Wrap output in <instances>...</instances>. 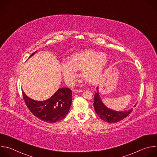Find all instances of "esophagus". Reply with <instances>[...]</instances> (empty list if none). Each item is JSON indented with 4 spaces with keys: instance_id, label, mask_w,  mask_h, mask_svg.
<instances>
[{
    "instance_id": "1",
    "label": "esophagus",
    "mask_w": 157,
    "mask_h": 157,
    "mask_svg": "<svg viewBox=\"0 0 157 157\" xmlns=\"http://www.w3.org/2000/svg\"><path fill=\"white\" fill-rule=\"evenodd\" d=\"M82 91L81 89H75V90L73 91V94H76L78 93H81Z\"/></svg>"
}]
</instances>
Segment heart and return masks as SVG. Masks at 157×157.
Returning <instances> with one entry per match:
<instances>
[{
  "label": "heart",
  "instance_id": "heart-1",
  "mask_svg": "<svg viewBox=\"0 0 157 157\" xmlns=\"http://www.w3.org/2000/svg\"><path fill=\"white\" fill-rule=\"evenodd\" d=\"M108 63L107 55L91 49L81 50L70 56L68 62L61 66V72L68 84H72L81 70V77L88 84H98L101 80Z\"/></svg>",
  "mask_w": 157,
  "mask_h": 157
}]
</instances>
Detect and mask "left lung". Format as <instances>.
I'll return each mask as SVG.
<instances>
[{
  "instance_id": "left-lung-1",
  "label": "left lung",
  "mask_w": 157,
  "mask_h": 157,
  "mask_svg": "<svg viewBox=\"0 0 157 157\" xmlns=\"http://www.w3.org/2000/svg\"><path fill=\"white\" fill-rule=\"evenodd\" d=\"M97 93L94 95V108L96 114L100 118L107 123H116L127 117L132 112V108L125 111H116L110 109L102 102L99 95V87H97ZM136 105L135 104L134 107Z\"/></svg>"
}]
</instances>
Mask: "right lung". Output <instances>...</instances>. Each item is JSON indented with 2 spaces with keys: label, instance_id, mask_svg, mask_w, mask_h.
<instances>
[{
  "label": "right lung",
  "instance_id": "1",
  "mask_svg": "<svg viewBox=\"0 0 157 157\" xmlns=\"http://www.w3.org/2000/svg\"><path fill=\"white\" fill-rule=\"evenodd\" d=\"M35 52L29 58L34 55ZM24 99L31 113L42 121L55 123L68 114L72 102V92L67 87L59 88L49 99L39 101L28 97L22 90Z\"/></svg>",
  "mask_w": 157,
  "mask_h": 157
}]
</instances>
